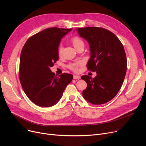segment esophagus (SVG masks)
Instances as JSON below:
<instances>
[{
	"instance_id": "34e87169",
	"label": "esophagus",
	"mask_w": 146,
	"mask_h": 146,
	"mask_svg": "<svg viewBox=\"0 0 146 146\" xmlns=\"http://www.w3.org/2000/svg\"><path fill=\"white\" fill-rule=\"evenodd\" d=\"M73 78L74 79H79V78H80V77L79 76H77V75H74L73 76Z\"/></svg>"
}]
</instances>
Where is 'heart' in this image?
<instances>
[{
    "label": "heart",
    "mask_w": 146,
    "mask_h": 146,
    "mask_svg": "<svg viewBox=\"0 0 146 146\" xmlns=\"http://www.w3.org/2000/svg\"><path fill=\"white\" fill-rule=\"evenodd\" d=\"M70 43L74 47L76 50H78L80 47H84V42L82 39L79 36H74L70 39ZM64 48L62 46H60L58 49V55L59 57H61L63 54ZM82 65V62L81 61H76L70 63L68 65V68L73 70V72H78L79 68Z\"/></svg>",
    "instance_id": "1"
}]
</instances>
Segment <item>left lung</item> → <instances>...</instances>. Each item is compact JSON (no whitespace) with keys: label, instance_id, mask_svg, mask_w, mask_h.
Returning <instances> with one entry per match:
<instances>
[{"label":"left lung","instance_id":"left-lung-1","mask_svg":"<svg viewBox=\"0 0 146 146\" xmlns=\"http://www.w3.org/2000/svg\"><path fill=\"white\" fill-rule=\"evenodd\" d=\"M76 30L90 44L91 58L87 69L97 73L94 78L87 75L81 77L87 84L82 96L93 105L106 103L117 94L125 77L127 60L123 46L113 33L103 28Z\"/></svg>","mask_w":146,"mask_h":146}]
</instances>
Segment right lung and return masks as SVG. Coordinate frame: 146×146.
<instances>
[{
	"label": "right lung",
	"instance_id": "add662e5",
	"mask_svg": "<svg viewBox=\"0 0 146 146\" xmlns=\"http://www.w3.org/2000/svg\"><path fill=\"white\" fill-rule=\"evenodd\" d=\"M72 28H50L29 37L21 51L19 77L23 89L36 105L50 107L61 98L73 79L68 73L55 76L50 68L58 60L61 38Z\"/></svg>",
	"mask_w": 146,
	"mask_h": 146
}]
</instances>
